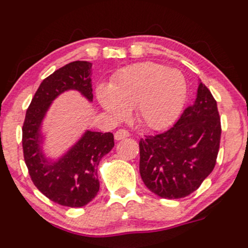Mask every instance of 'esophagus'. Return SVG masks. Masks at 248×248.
Masks as SVG:
<instances>
[{
	"mask_svg": "<svg viewBox=\"0 0 248 248\" xmlns=\"http://www.w3.org/2000/svg\"><path fill=\"white\" fill-rule=\"evenodd\" d=\"M129 136H130L129 131H126V130H124V129H119V130L116 131L115 139H116V140H122V139L127 138V137H129Z\"/></svg>",
	"mask_w": 248,
	"mask_h": 248,
	"instance_id": "1",
	"label": "esophagus"
}]
</instances>
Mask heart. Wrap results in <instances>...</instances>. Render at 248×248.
Segmentation results:
<instances>
[{
    "label": "heart",
    "mask_w": 248,
    "mask_h": 248,
    "mask_svg": "<svg viewBox=\"0 0 248 248\" xmlns=\"http://www.w3.org/2000/svg\"><path fill=\"white\" fill-rule=\"evenodd\" d=\"M187 82L177 69L156 62H139L121 69L110 86L101 84L97 98L115 121L124 119L129 108L141 126L162 130L181 112Z\"/></svg>",
    "instance_id": "b5f03b06"
}]
</instances>
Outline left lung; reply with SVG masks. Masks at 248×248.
I'll use <instances>...</instances> for the list:
<instances>
[{"instance_id": "left-lung-1", "label": "left lung", "mask_w": 248, "mask_h": 248, "mask_svg": "<svg viewBox=\"0 0 248 248\" xmlns=\"http://www.w3.org/2000/svg\"><path fill=\"white\" fill-rule=\"evenodd\" d=\"M220 135L217 102L200 82L196 100L170 129L139 141V171L145 186L168 200L194 193L215 168Z\"/></svg>"}]
</instances>
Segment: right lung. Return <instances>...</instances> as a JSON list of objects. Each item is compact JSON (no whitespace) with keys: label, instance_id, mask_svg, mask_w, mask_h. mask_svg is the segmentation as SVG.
<instances>
[{"label":"right lung","instance_id":"add662e5","mask_svg":"<svg viewBox=\"0 0 248 248\" xmlns=\"http://www.w3.org/2000/svg\"><path fill=\"white\" fill-rule=\"evenodd\" d=\"M90 72L88 61H73L43 80L26 110L22 129L24 161L33 185L48 200L71 208L88 204L97 195V166L112 150L113 135L87 131L62 158L52 162L42 151L40 124L52 101L66 90H78L93 101Z\"/></svg>","mask_w":248,"mask_h":248}]
</instances>
